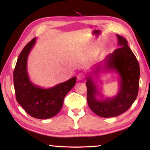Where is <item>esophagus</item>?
Here are the masks:
<instances>
[{"instance_id": "obj_1", "label": "esophagus", "mask_w": 150, "mask_h": 150, "mask_svg": "<svg viewBox=\"0 0 150 150\" xmlns=\"http://www.w3.org/2000/svg\"><path fill=\"white\" fill-rule=\"evenodd\" d=\"M77 79H78L79 81L83 80V79H84V75H83V73H79L78 75H77Z\"/></svg>"}]
</instances>
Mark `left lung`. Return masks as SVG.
<instances>
[{
	"label": "left lung",
	"mask_w": 150,
	"mask_h": 150,
	"mask_svg": "<svg viewBox=\"0 0 150 150\" xmlns=\"http://www.w3.org/2000/svg\"><path fill=\"white\" fill-rule=\"evenodd\" d=\"M116 37L120 47L108 55L103 65L100 63L94 66L92 73L86 77L88 106L94 113L103 118L115 117L128 110L138 93L140 75L138 62L127 40L120 35ZM102 70H115L119 75V92L113 98L103 99L93 80L92 75H98ZM98 95L100 99L96 98Z\"/></svg>",
	"instance_id": "1"
}]
</instances>
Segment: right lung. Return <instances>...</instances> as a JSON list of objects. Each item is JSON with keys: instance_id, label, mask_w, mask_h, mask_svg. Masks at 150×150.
Listing matches in <instances>:
<instances>
[{"instance_id": "right-lung-1", "label": "right lung", "mask_w": 150, "mask_h": 150, "mask_svg": "<svg viewBox=\"0 0 150 150\" xmlns=\"http://www.w3.org/2000/svg\"><path fill=\"white\" fill-rule=\"evenodd\" d=\"M32 39L20 53L14 71V85L16 100L32 117L48 119L61 110L65 95L74 87L77 78H71L54 87L44 88L34 85L30 80L27 61L30 52L35 44Z\"/></svg>"}]
</instances>
